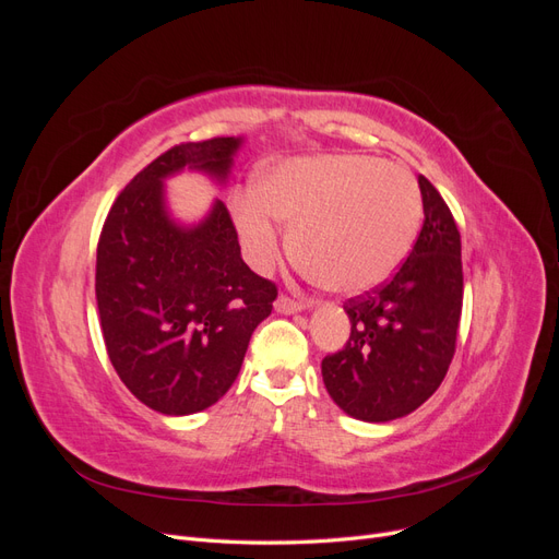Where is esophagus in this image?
Returning a JSON list of instances; mask_svg holds the SVG:
<instances>
[{
  "label": "esophagus",
  "instance_id": "1",
  "mask_svg": "<svg viewBox=\"0 0 559 559\" xmlns=\"http://www.w3.org/2000/svg\"><path fill=\"white\" fill-rule=\"evenodd\" d=\"M308 302L306 300H298V298H289V296H280L275 300V310L282 312V314H294V312H300L306 310Z\"/></svg>",
  "mask_w": 559,
  "mask_h": 559
}]
</instances>
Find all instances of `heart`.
Instances as JSON below:
<instances>
[{
    "instance_id": "1",
    "label": "heart",
    "mask_w": 559,
    "mask_h": 559,
    "mask_svg": "<svg viewBox=\"0 0 559 559\" xmlns=\"http://www.w3.org/2000/svg\"><path fill=\"white\" fill-rule=\"evenodd\" d=\"M233 216L257 267L275 263L282 218L296 224V259L321 286L359 294L386 282L411 253L421 195L403 165L326 154L273 167L257 191L233 200Z\"/></svg>"
}]
</instances>
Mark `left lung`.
Listing matches in <instances>:
<instances>
[{
    "mask_svg": "<svg viewBox=\"0 0 559 559\" xmlns=\"http://www.w3.org/2000/svg\"><path fill=\"white\" fill-rule=\"evenodd\" d=\"M425 224L392 280L345 302L347 345L324 357L321 376L341 408L389 421L441 386L456 347L464 273L460 228L433 183L419 175Z\"/></svg>",
    "mask_w": 559,
    "mask_h": 559,
    "instance_id": "1",
    "label": "left lung"
}]
</instances>
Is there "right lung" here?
I'll use <instances>...</instances> for the list:
<instances>
[{
    "mask_svg": "<svg viewBox=\"0 0 559 559\" xmlns=\"http://www.w3.org/2000/svg\"><path fill=\"white\" fill-rule=\"evenodd\" d=\"M240 140L167 148L118 193L97 242L95 298L118 378L148 408L191 415L222 399L240 373L249 337L273 312L277 284L240 257L222 200L195 228L163 205V179L186 165L226 179Z\"/></svg>",
    "mask_w": 559,
    "mask_h": 559,
    "instance_id": "right-lung-1",
    "label": "right lung"
}]
</instances>
